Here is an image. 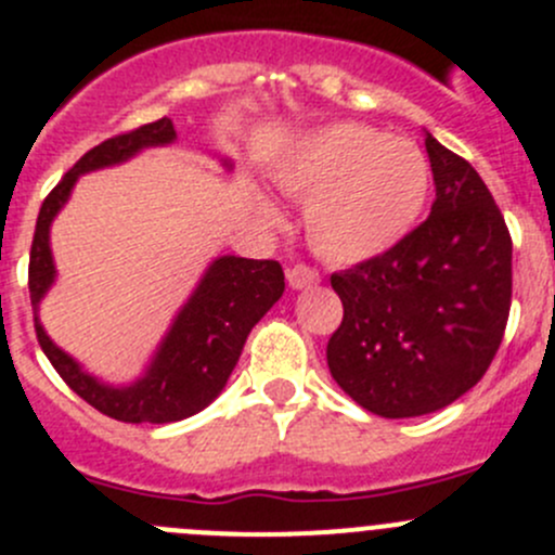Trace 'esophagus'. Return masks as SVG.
<instances>
[{"label":"esophagus","mask_w":555,"mask_h":555,"mask_svg":"<svg viewBox=\"0 0 555 555\" xmlns=\"http://www.w3.org/2000/svg\"><path fill=\"white\" fill-rule=\"evenodd\" d=\"M321 283V275H318V270H312L310 264H294L288 270V285L291 288H312V285Z\"/></svg>","instance_id":"esophagus-1"}]
</instances>
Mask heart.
<instances>
[{
  "label": "heart",
  "instance_id": "obj_1",
  "mask_svg": "<svg viewBox=\"0 0 555 555\" xmlns=\"http://www.w3.org/2000/svg\"><path fill=\"white\" fill-rule=\"evenodd\" d=\"M278 183L307 199L312 250L332 264H359L402 243L429 196V162L410 140L364 124L307 137L278 169Z\"/></svg>",
  "mask_w": 555,
  "mask_h": 555
}]
</instances>
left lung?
I'll list each match as a JSON object with an SVG mask.
<instances>
[{
  "label": "left lung",
  "mask_w": 555,
  "mask_h": 555,
  "mask_svg": "<svg viewBox=\"0 0 555 555\" xmlns=\"http://www.w3.org/2000/svg\"><path fill=\"white\" fill-rule=\"evenodd\" d=\"M431 216L383 256L334 272L343 323L326 361L337 386L383 418L464 397L491 366L513 299V240L469 162L426 137Z\"/></svg>",
  "instance_id": "left-lung-1"
}]
</instances>
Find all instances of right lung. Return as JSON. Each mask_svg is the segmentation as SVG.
Instances as JSON below:
<instances>
[{
	"mask_svg": "<svg viewBox=\"0 0 555 555\" xmlns=\"http://www.w3.org/2000/svg\"><path fill=\"white\" fill-rule=\"evenodd\" d=\"M172 140V120L158 118L153 124L137 126V129L99 142L96 147L78 158V164L46 196L40 216H37L35 240H31L29 299L35 307L37 343L53 370L80 399H86L93 410L107 418L124 421V424H172V421H183L205 410L227 386L250 328L264 318V312L283 296L285 288L283 267L272 259L259 261L221 256L218 261H212L189 305L175 318L145 377L126 388H113L93 380L42 332L37 305L56 275L48 232H51L53 216L67 202L78 175L120 164L142 147L167 145Z\"/></svg>",
	"mask_w": 555,
	"mask_h": 555,
	"instance_id": "right-lung-1",
	"label": "right lung"
}]
</instances>
